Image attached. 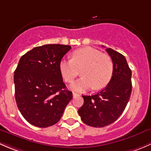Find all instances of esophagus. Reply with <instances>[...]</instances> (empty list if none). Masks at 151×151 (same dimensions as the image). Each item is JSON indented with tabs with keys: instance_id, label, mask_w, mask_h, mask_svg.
Returning a JSON list of instances; mask_svg holds the SVG:
<instances>
[{
	"instance_id": "esophagus-1",
	"label": "esophagus",
	"mask_w": 151,
	"mask_h": 151,
	"mask_svg": "<svg viewBox=\"0 0 151 151\" xmlns=\"http://www.w3.org/2000/svg\"><path fill=\"white\" fill-rule=\"evenodd\" d=\"M73 97H77V96H80V94H78V93H76V92H73Z\"/></svg>"
}]
</instances>
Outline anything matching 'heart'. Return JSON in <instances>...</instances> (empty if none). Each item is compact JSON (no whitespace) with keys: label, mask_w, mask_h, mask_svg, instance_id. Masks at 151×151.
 <instances>
[{"label":"heart","mask_w":151,"mask_h":151,"mask_svg":"<svg viewBox=\"0 0 151 151\" xmlns=\"http://www.w3.org/2000/svg\"><path fill=\"white\" fill-rule=\"evenodd\" d=\"M113 68L110 57L91 47L77 49L73 52L71 60H63L60 63V72L68 83H72L81 70L83 76L71 85L73 89L78 91L106 86L112 78Z\"/></svg>","instance_id":"heart-1"}]
</instances>
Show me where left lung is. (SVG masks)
Returning a JSON list of instances; mask_svg holds the SVG:
<instances>
[{
    "instance_id": "1",
    "label": "left lung",
    "mask_w": 151,
    "mask_h": 151,
    "mask_svg": "<svg viewBox=\"0 0 151 151\" xmlns=\"http://www.w3.org/2000/svg\"><path fill=\"white\" fill-rule=\"evenodd\" d=\"M106 52L113 63V73L107 86L97 94L82 96L84 102L78 109L86 125L104 127L113 124L122 114L132 93V71L125 57L108 48Z\"/></svg>"
}]
</instances>
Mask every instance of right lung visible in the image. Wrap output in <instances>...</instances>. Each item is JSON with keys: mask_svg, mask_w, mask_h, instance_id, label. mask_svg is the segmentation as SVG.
Here are the masks:
<instances>
[{"mask_svg": "<svg viewBox=\"0 0 151 151\" xmlns=\"http://www.w3.org/2000/svg\"><path fill=\"white\" fill-rule=\"evenodd\" d=\"M70 46L46 44L35 47L20 58L14 71L15 99L27 122L46 128L57 124L73 98L67 89L60 63Z\"/></svg>", "mask_w": 151, "mask_h": 151, "instance_id": "add662e5", "label": "right lung"}]
</instances>
